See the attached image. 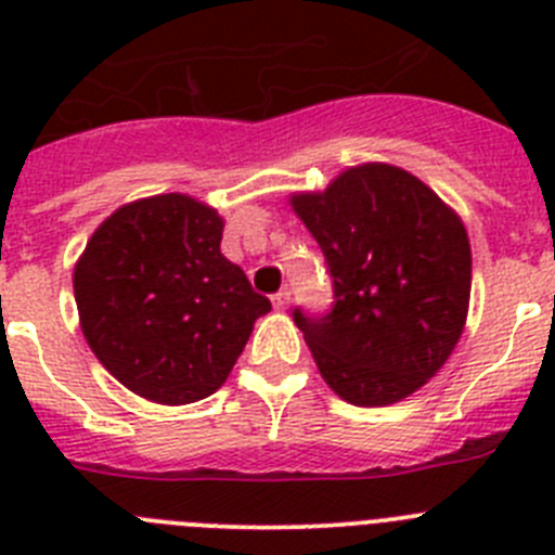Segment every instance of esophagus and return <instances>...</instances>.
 I'll return each mask as SVG.
<instances>
[{
  "label": "esophagus",
  "mask_w": 555,
  "mask_h": 555,
  "mask_svg": "<svg viewBox=\"0 0 555 555\" xmlns=\"http://www.w3.org/2000/svg\"><path fill=\"white\" fill-rule=\"evenodd\" d=\"M288 300H292V294H288V288H283V292H278L272 297V302H274V308H278V311H286Z\"/></svg>",
  "instance_id": "esophagus-1"
}]
</instances>
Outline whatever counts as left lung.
Wrapping results in <instances>:
<instances>
[{
    "mask_svg": "<svg viewBox=\"0 0 555 555\" xmlns=\"http://www.w3.org/2000/svg\"><path fill=\"white\" fill-rule=\"evenodd\" d=\"M288 205L325 253L336 306L294 311L317 370L352 405H391L448 364L469 311L473 249L461 217L400 166L358 164Z\"/></svg>",
    "mask_w": 555,
    "mask_h": 555,
    "instance_id": "8db88e82",
    "label": "left lung"
}]
</instances>
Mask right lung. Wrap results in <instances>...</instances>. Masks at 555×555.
<instances>
[{
	"mask_svg": "<svg viewBox=\"0 0 555 555\" xmlns=\"http://www.w3.org/2000/svg\"><path fill=\"white\" fill-rule=\"evenodd\" d=\"M222 230L217 208L171 191L113 210L77 258L72 283L88 347L150 403L214 395L255 320L272 311L222 255Z\"/></svg>",
	"mask_w": 555,
	"mask_h": 555,
	"instance_id": "right-lung-1",
	"label": "right lung"
}]
</instances>
